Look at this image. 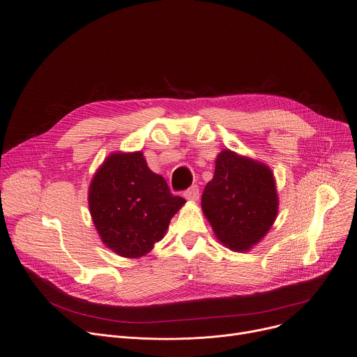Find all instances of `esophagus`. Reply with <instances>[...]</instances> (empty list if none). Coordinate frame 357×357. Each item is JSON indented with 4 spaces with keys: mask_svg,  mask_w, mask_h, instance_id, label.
<instances>
[{
    "mask_svg": "<svg viewBox=\"0 0 357 357\" xmlns=\"http://www.w3.org/2000/svg\"><path fill=\"white\" fill-rule=\"evenodd\" d=\"M183 197H185V199H188V201H198V199H199V188H198L197 185L190 186L189 189H186V190L183 192Z\"/></svg>",
    "mask_w": 357,
    "mask_h": 357,
    "instance_id": "esophagus-1",
    "label": "esophagus"
}]
</instances>
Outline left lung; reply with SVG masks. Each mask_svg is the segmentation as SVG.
I'll list each match as a JSON object with an SVG mask.
<instances>
[{"mask_svg": "<svg viewBox=\"0 0 357 357\" xmlns=\"http://www.w3.org/2000/svg\"><path fill=\"white\" fill-rule=\"evenodd\" d=\"M202 211L226 248L246 252L273 225L279 201L272 171L262 162L222 151L202 193Z\"/></svg>", "mask_w": 357, "mask_h": 357, "instance_id": "left-lung-1", "label": "left lung"}]
</instances>
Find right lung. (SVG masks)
<instances>
[{
  "label": "right lung",
  "instance_id": "obj_1",
  "mask_svg": "<svg viewBox=\"0 0 357 357\" xmlns=\"http://www.w3.org/2000/svg\"><path fill=\"white\" fill-rule=\"evenodd\" d=\"M186 201L171 193L142 152L111 153L89 185V212L101 241L116 255L141 257L164 238Z\"/></svg>",
  "mask_w": 357,
  "mask_h": 357
}]
</instances>
